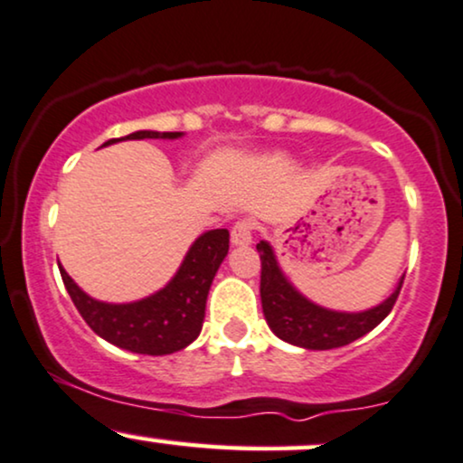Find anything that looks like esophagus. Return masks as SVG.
<instances>
[{"label": "esophagus", "instance_id": "obj_1", "mask_svg": "<svg viewBox=\"0 0 463 463\" xmlns=\"http://www.w3.org/2000/svg\"><path fill=\"white\" fill-rule=\"evenodd\" d=\"M230 241L233 247H249L253 241V222L251 221H238L232 227Z\"/></svg>", "mask_w": 463, "mask_h": 463}]
</instances>
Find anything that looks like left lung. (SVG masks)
<instances>
[{
  "instance_id": "8db88e82",
  "label": "left lung",
  "mask_w": 463,
  "mask_h": 463,
  "mask_svg": "<svg viewBox=\"0 0 463 463\" xmlns=\"http://www.w3.org/2000/svg\"><path fill=\"white\" fill-rule=\"evenodd\" d=\"M258 253L262 260L260 297H262L266 323L277 338L298 349L329 351L366 335L394 307L405 279V275H401L392 295L383 298L379 306L362 309V312H340V309L318 306L303 292H298L279 266L273 244L269 241H260Z\"/></svg>"
}]
</instances>
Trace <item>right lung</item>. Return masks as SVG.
Here are the masks:
<instances>
[{"label": "right lung", "instance_id": "add662e5", "mask_svg": "<svg viewBox=\"0 0 463 463\" xmlns=\"http://www.w3.org/2000/svg\"><path fill=\"white\" fill-rule=\"evenodd\" d=\"M182 136L184 132L138 129L125 138L108 140L101 146L121 140H175ZM227 251H230V232H203L190 244L182 264L165 288L129 303H106L90 297L71 279L62 266H58L71 301L99 338L118 349L140 353V355H171L186 349L199 338L210 286Z\"/></svg>", "mask_w": 463, "mask_h": 463}]
</instances>
